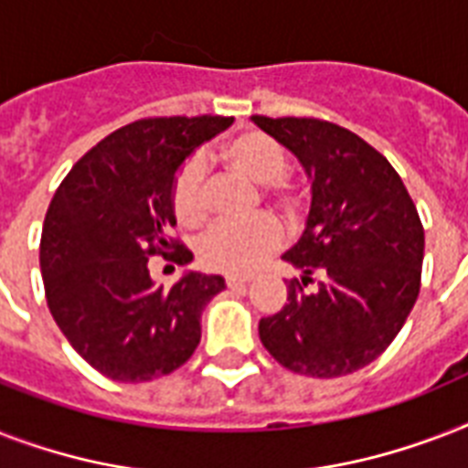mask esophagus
I'll use <instances>...</instances> for the list:
<instances>
[{
    "label": "esophagus",
    "instance_id": "obj_1",
    "mask_svg": "<svg viewBox=\"0 0 468 468\" xmlns=\"http://www.w3.org/2000/svg\"><path fill=\"white\" fill-rule=\"evenodd\" d=\"M250 282H252L250 277H226V284L230 286V289H235V286H245L250 284Z\"/></svg>",
    "mask_w": 468,
    "mask_h": 468
}]
</instances>
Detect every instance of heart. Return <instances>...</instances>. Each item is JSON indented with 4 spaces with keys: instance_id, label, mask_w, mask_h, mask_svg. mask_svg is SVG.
<instances>
[{
    "instance_id": "obj_1",
    "label": "heart",
    "mask_w": 468,
    "mask_h": 468,
    "mask_svg": "<svg viewBox=\"0 0 468 468\" xmlns=\"http://www.w3.org/2000/svg\"><path fill=\"white\" fill-rule=\"evenodd\" d=\"M218 160L230 172L264 186L262 198L289 223L299 226L308 208V194L286 179L289 155L274 138L260 131H242L218 150ZM175 218L184 228H198L208 218V194L204 172L197 160H186L176 169L169 191ZM282 230L270 216L250 220H226L213 226L198 242V257L208 270L226 274H250L277 252Z\"/></svg>"
}]
</instances>
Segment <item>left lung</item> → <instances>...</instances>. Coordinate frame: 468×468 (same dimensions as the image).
Listing matches in <instances>:
<instances>
[{
  "label": "left lung",
  "instance_id": "1",
  "mask_svg": "<svg viewBox=\"0 0 468 468\" xmlns=\"http://www.w3.org/2000/svg\"><path fill=\"white\" fill-rule=\"evenodd\" d=\"M252 121L299 157L313 191L306 230L284 255L303 277L286 284L282 311L260 320V340L289 371L347 377L374 362L413 311L420 216L391 162L347 128L296 116ZM308 283L319 286L306 292Z\"/></svg>",
  "mask_w": 468,
  "mask_h": 468
}]
</instances>
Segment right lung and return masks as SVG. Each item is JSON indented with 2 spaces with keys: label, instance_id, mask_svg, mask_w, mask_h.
Wrapping results in <instances>:
<instances>
[{
  "label": "right lung",
  "instance_id": "add662e5",
  "mask_svg": "<svg viewBox=\"0 0 468 468\" xmlns=\"http://www.w3.org/2000/svg\"><path fill=\"white\" fill-rule=\"evenodd\" d=\"M228 116H157L113 131L69 169L48 206L40 274L48 308L77 355L113 381H153L179 369L201 340V311L223 277L189 271L153 284L148 257L186 264L172 238V179Z\"/></svg>",
  "mask_w": 468,
  "mask_h": 468
}]
</instances>
